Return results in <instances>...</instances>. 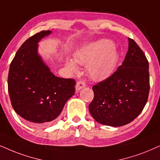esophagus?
<instances>
[{
    "label": "esophagus",
    "instance_id": "esophagus-1",
    "mask_svg": "<svg viewBox=\"0 0 160 160\" xmlns=\"http://www.w3.org/2000/svg\"><path fill=\"white\" fill-rule=\"evenodd\" d=\"M85 87H86L85 82H83V81H79V82H78L76 84V92H78V91L82 90V89L85 88Z\"/></svg>",
    "mask_w": 160,
    "mask_h": 160
}]
</instances>
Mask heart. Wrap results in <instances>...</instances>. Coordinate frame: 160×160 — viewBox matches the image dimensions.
<instances>
[{"label": "heart", "instance_id": "heart-1", "mask_svg": "<svg viewBox=\"0 0 160 160\" xmlns=\"http://www.w3.org/2000/svg\"><path fill=\"white\" fill-rule=\"evenodd\" d=\"M119 54L115 45L109 39H101L88 45L76 52L74 60L68 59L66 68L72 73L78 71L77 64L87 66L90 77L95 81L110 76L117 67Z\"/></svg>", "mask_w": 160, "mask_h": 160}]
</instances>
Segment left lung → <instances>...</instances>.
I'll use <instances>...</instances> for the list:
<instances>
[{"label":"left lung","instance_id":"1","mask_svg":"<svg viewBox=\"0 0 160 160\" xmlns=\"http://www.w3.org/2000/svg\"><path fill=\"white\" fill-rule=\"evenodd\" d=\"M122 65L110 77L92 87L89 111L98 123L118 127L133 121L142 111L149 93L148 62L133 39Z\"/></svg>","mask_w":160,"mask_h":160}]
</instances>
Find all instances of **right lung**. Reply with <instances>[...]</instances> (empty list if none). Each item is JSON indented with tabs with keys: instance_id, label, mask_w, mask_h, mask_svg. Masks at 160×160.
<instances>
[{
	"instance_id": "right-lung-1",
	"label": "right lung",
	"mask_w": 160,
	"mask_h": 160,
	"mask_svg": "<svg viewBox=\"0 0 160 160\" xmlns=\"http://www.w3.org/2000/svg\"><path fill=\"white\" fill-rule=\"evenodd\" d=\"M51 34L42 31L25 41L9 67L8 90L12 107L33 126L52 123L75 93V81L56 76L39 54L38 43Z\"/></svg>"
}]
</instances>
